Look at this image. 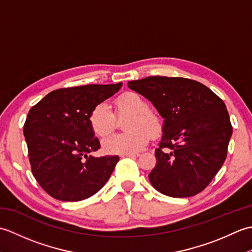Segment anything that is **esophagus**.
<instances>
[{"mask_svg": "<svg viewBox=\"0 0 252 252\" xmlns=\"http://www.w3.org/2000/svg\"><path fill=\"white\" fill-rule=\"evenodd\" d=\"M140 155L138 154H126V155H121V157H138Z\"/></svg>", "mask_w": 252, "mask_h": 252, "instance_id": "34e87169", "label": "esophagus"}]
</instances>
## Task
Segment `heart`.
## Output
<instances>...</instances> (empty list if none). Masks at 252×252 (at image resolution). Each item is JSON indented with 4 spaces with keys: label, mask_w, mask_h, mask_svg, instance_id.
Returning <instances> with one entry per match:
<instances>
[{
    "label": "heart",
    "mask_w": 252,
    "mask_h": 252,
    "mask_svg": "<svg viewBox=\"0 0 252 252\" xmlns=\"http://www.w3.org/2000/svg\"><path fill=\"white\" fill-rule=\"evenodd\" d=\"M118 116L131 115L126 123L129 132L112 134L103 141V149L110 155L135 154L147 145L149 135L157 137L162 130V125L157 115L153 114L148 101L134 92L120 95L115 100ZM89 123L95 135L104 137L115 130L117 119L110 107L99 103L92 109Z\"/></svg>",
    "instance_id": "1"
}]
</instances>
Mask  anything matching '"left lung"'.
Listing matches in <instances>:
<instances>
[{
    "label": "left lung",
    "instance_id": "left-lung-1",
    "mask_svg": "<svg viewBox=\"0 0 252 252\" xmlns=\"http://www.w3.org/2000/svg\"><path fill=\"white\" fill-rule=\"evenodd\" d=\"M163 118L157 162L148 179L170 197L203 190L225 161L233 127L226 106L212 91L185 78L148 77L127 82Z\"/></svg>",
    "mask_w": 252,
    "mask_h": 252
}]
</instances>
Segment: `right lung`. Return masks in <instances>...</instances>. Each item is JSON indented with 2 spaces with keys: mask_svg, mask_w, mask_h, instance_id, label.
Wrapping results in <instances>:
<instances>
[{
  "mask_svg": "<svg viewBox=\"0 0 252 252\" xmlns=\"http://www.w3.org/2000/svg\"><path fill=\"white\" fill-rule=\"evenodd\" d=\"M122 87L90 84L60 89L29 110L24 126L31 170L47 194L62 201L93 196L108 181L118 156L94 157L100 147L89 123L94 107Z\"/></svg>",
  "mask_w": 252,
  "mask_h": 252,
  "instance_id": "right-lung-1",
  "label": "right lung"
}]
</instances>
